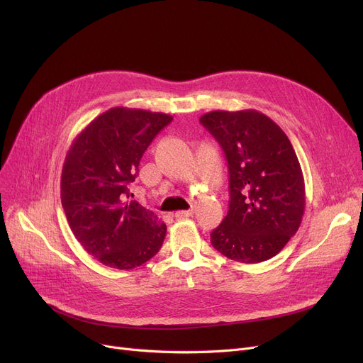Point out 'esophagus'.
I'll list each match as a JSON object with an SVG mask.
<instances>
[{
  "instance_id": "esophagus-1",
  "label": "esophagus",
  "mask_w": 363,
  "mask_h": 363,
  "mask_svg": "<svg viewBox=\"0 0 363 363\" xmlns=\"http://www.w3.org/2000/svg\"><path fill=\"white\" fill-rule=\"evenodd\" d=\"M193 215H194V211H193V208H189V211L177 212V213H175V218H177V219H185V218H191Z\"/></svg>"
}]
</instances>
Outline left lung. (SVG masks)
Instances as JSON below:
<instances>
[{"label": "left lung", "mask_w": 363, "mask_h": 363, "mask_svg": "<svg viewBox=\"0 0 363 363\" xmlns=\"http://www.w3.org/2000/svg\"><path fill=\"white\" fill-rule=\"evenodd\" d=\"M200 123L220 145L230 177V208L211 234L212 245L242 263L274 257L304 212L303 174L289 137L256 110L211 111Z\"/></svg>", "instance_id": "obj_1"}]
</instances>
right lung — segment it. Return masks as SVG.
Masks as SVG:
<instances>
[{"label":"right lung","mask_w":363,"mask_h":363,"mask_svg":"<svg viewBox=\"0 0 363 363\" xmlns=\"http://www.w3.org/2000/svg\"><path fill=\"white\" fill-rule=\"evenodd\" d=\"M174 118L114 107L72 144L62 174V206L73 235L108 268L133 269L156 256L166 225L129 199L143 155Z\"/></svg>","instance_id":"obj_1"}]
</instances>
